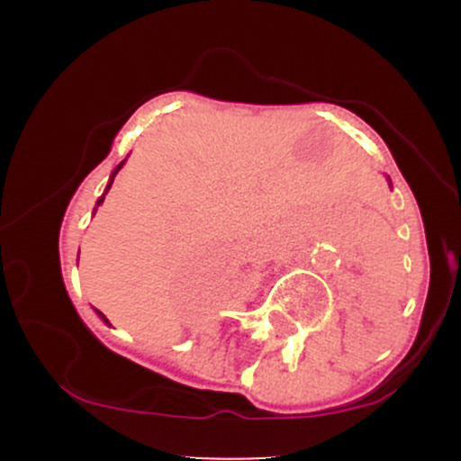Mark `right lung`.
Returning a JSON list of instances; mask_svg holds the SVG:
<instances>
[{
  "instance_id": "add662e5",
  "label": "right lung",
  "mask_w": 461,
  "mask_h": 461,
  "mask_svg": "<svg viewBox=\"0 0 461 461\" xmlns=\"http://www.w3.org/2000/svg\"><path fill=\"white\" fill-rule=\"evenodd\" d=\"M124 165V162H120V165L118 167H115V171H113V176H111V183H113V178H115V174H118V171H120V167H122ZM111 183H109V187H106V192H109V189H111ZM102 201H104V196H102L100 198V201H97V204H102ZM97 314H100V317L102 319H104L106 321V317H104V314H102V312H97ZM106 323H109V321H106Z\"/></svg>"
}]
</instances>
